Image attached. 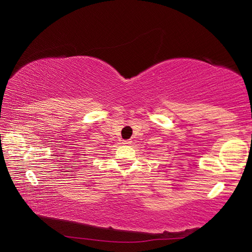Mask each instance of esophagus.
<instances>
[{"label":"esophagus","mask_w":252,"mask_h":252,"mask_svg":"<svg viewBox=\"0 0 252 252\" xmlns=\"http://www.w3.org/2000/svg\"><path fill=\"white\" fill-rule=\"evenodd\" d=\"M122 143H123V144H126V146H127V144L131 143V141H130V140H123Z\"/></svg>","instance_id":"34e87169"}]
</instances>
